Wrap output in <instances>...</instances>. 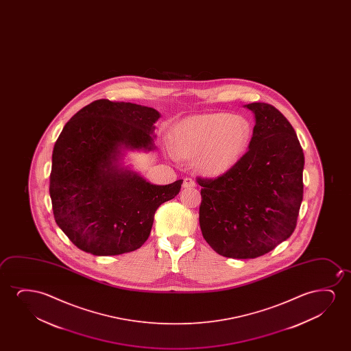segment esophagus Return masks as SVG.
Masks as SVG:
<instances>
[{
	"label": "esophagus",
	"instance_id": "esophagus-1",
	"mask_svg": "<svg viewBox=\"0 0 351 351\" xmlns=\"http://www.w3.org/2000/svg\"><path fill=\"white\" fill-rule=\"evenodd\" d=\"M183 187L192 188L195 187V181L192 178H186L183 180Z\"/></svg>",
	"mask_w": 351,
	"mask_h": 351
}]
</instances>
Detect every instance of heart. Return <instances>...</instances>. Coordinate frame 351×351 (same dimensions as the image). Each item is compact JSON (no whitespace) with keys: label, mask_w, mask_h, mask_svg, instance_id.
Masks as SVG:
<instances>
[{"label":"heart","mask_w":351,"mask_h":351,"mask_svg":"<svg viewBox=\"0 0 351 351\" xmlns=\"http://www.w3.org/2000/svg\"><path fill=\"white\" fill-rule=\"evenodd\" d=\"M250 135V122L242 116H194L173 130V151L184 157L197 154V165L205 173H224L245 154Z\"/></svg>","instance_id":"b5f03b06"}]
</instances>
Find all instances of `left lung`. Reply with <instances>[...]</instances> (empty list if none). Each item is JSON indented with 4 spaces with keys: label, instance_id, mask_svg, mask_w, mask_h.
Here are the masks:
<instances>
[{
    "label": "left lung",
    "instance_id": "8db88e82",
    "mask_svg": "<svg viewBox=\"0 0 351 351\" xmlns=\"http://www.w3.org/2000/svg\"><path fill=\"white\" fill-rule=\"evenodd\" d=\"M255 115L250 149L202 186L199 223L218 254L254 259L289 239L303 199L304 156L285 116L267 103L247 106Z\"/></svg>",
    "mask_w": 351,
    "mask_h": 351
}]
</instances>
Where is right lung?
<instances>
[{"label":"right lung","mask_w":351,"mask_h":351,"mask_svg":"<svg viewBox=\"0 0 351 351\" xmlns=\"http://www.w3.org/2000/svg\"><path fill=\"white\" fill-rule=\"evenodd\" d=\"M159 112L125 101L98 99L63 127L53 151L49 192L53 218L73 245L93 255L138 250L154 213L178 195L183 180L146 182L117 168L121 149L154 147Z\"/></svg>","instance_id":"1"}]
</instances>
